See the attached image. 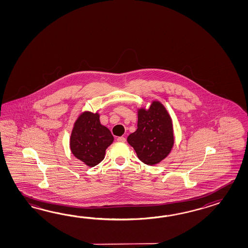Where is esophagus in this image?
Wrapping results in <instances>:
<instances>
[{
	"label": "esophagus",
	"mask_w": 248,
	"mask_h": 248,
	"mask_svg": "<svg viewBox=\"0 0 248 248\" xmlns=\"http://www.w3.org/2000/svg\"><path fill=\"white\" fill-rule=\"evenodd\" d=\"M117 141L122 142H126V138L124 137H119L117 138Z\"/></svg>",
	"instance_id": "esophagus-1"
}]
</instances>
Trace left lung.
<instances>
[{
	"label": "left lung",
	"instance_id": "8db88e82",
	"mask_svg": "<svg viewBox=\"0 0 248 248\" xmlns=\"http://www.w3.org/2000/svg\"><path fill=\"white\" fill-rule=\"evenodd\" d=\"M127 142L146 165L158 164L169 155L174 145V133L163 105L154 101L148 110L138 111L137 129L127 137Z\"/></svg>",
	"mask_w": 248,
	"mask_h": 248
}]
</instances>
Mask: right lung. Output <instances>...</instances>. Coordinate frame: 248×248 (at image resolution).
<instances>
[{
    "label": "right lung",
    "instance_id": "1",
    "mask_svg": "<svg viewBox=\"0 0 248 248\" xmlns=\"http://www.w3.org/2000/svg\"><path fill=\"white\" fill-rule=\"evenodd\" d=\"M112 142L111 131L101 125L99 114L85 111L74 123L70 148L76 158L95 167L105 158L106 150Z\"/></svg>",
    "mask_w": 248,
    "mask_h": 248
}]
</instances>
